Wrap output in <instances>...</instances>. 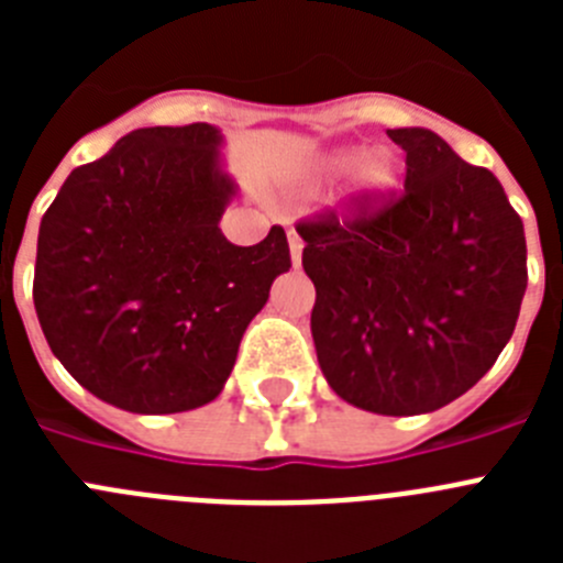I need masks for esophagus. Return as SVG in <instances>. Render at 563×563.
I'll return each mask as SVG.
<instances>
[{"label": "esophagus", "mask_w": 563, "mask_h": 563, "mask_svg": "<svg viewBox=\"0 0 563 563\" xmlns=\"http://www.w3.org/2000/svg\"><path fill=\"white\" fill-rule=\"evenodd\" d=\"M287 239H290L292 267H301V251H305V242H301V236H298L296 228H287Z\"/></svg>", "instance_id": "esophagus-1"}]
</instances>
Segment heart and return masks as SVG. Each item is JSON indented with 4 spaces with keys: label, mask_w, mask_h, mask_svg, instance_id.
Listing matches in <instances>:
<instances>
[{
    "label": "heart",
    "mask_w": 563,
    "mask_h": 563,
    "mask_svg": "<svg viewBox=\"0 0 563 563\" xmlns=\"http://www.w3.org/2000/svg\"><path fill=\"white\" fill-rule=\"evenodd\" d=\"M352 163V154H338L335 161L330 163L332 172L338 168H346ZM400 188V166L391 154L380 152V154H369L366 161L357 163L355 168V180H352V191L363 200H372V202H380L386 197Z\"/></svg>",
    "instance_id": "heart-1"
}]
</instances>
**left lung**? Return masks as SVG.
<instances>
[{
    "instance_id": "left-lung-1",
    "label": "left lung",
    "mask_w": 563,
    "mask_h": 563,
    "mask_svg": "<svg viewBox=\"0 0 563 563\" xmlns=\"http://www.w3.org/2000/svg\"><path fill=\"white\" fill-rule=\"evenodd\" d=\"M400 194L298 222L316 285L312 341L338 397L426 415L465 395L516 330L527 290L521 217L494 174L429 129H389Z\"/></svg>"
}]
</instances>
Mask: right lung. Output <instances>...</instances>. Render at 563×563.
Returning a JSON list of instances; mask_svg holds the SVG:
<instances>
[{
	"label": "right lung",
	"instance_id": "add662e5",
	"mask_svg": "<svg viewBox=\"0 0 563 563\" xmlns=\"http://www.w3.org/2000/svg\"><path fill=\"white\" fill-rule=\"evenodd\" d=\"M211 123L148 126L78 166L42 217L33 305L84 389L134 415L220 395L239 341L290 271L285 228L258 245L220 231L236 194Z\"/></svg>",
	"mask_w": 563,
	"mask_h": 563
}]
</instances>
